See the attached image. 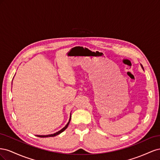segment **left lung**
Here are the masks:
<instances>
[{
	"label": "left lung",
	"instance_id": "1",
	"mask_svg": "<svg viewBox=\"0 0 160 160\" xmlns=\"http://www.w3.org/2000/svg\"><path fill=\"white\" fill-rule=\"evenodd\" d=\"M142 68H143V67H142Z\"/></svg>",
	"mask_w": 160,
	"mask_h": 160
}]
</instances>
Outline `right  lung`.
Listing matches in <instances>:
<instances>
[{"label":"right lung","instance_id":"1","mask_svg":"<svg viewBox=\"0 0 160 160\" xmlns=\"http://www.w3.org/2000/svg\"><path fill=\"white\" fill-rule=\"evenodd\" d=\"M70 121H71V116H70V118H69V122L67 123V124L65 125V126L63 128H62V129H61L60 131H59V132H56L55 133L51 134V135H37V137H39V138H48V137H54V136H56V135L60 134V133H62V132H64V131L67 128V127H68V125H69V123H70Z\"/></svg>","mask_w":160,"mask_h":160}]
</instances>
